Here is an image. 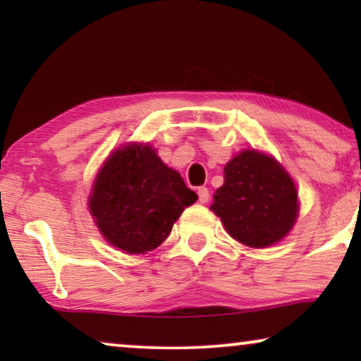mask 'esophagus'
I'll return each mask as SVG.
<instances>
[{"mask_svg": "<svg viewBox=\"0 0 361 361\" xmlns=\"http://www.w3.org/2000/svg\"><path fill=\"white\" fill-rule=\"evenodd\" d=\"M197 194H199V200L202 202V204H207L210 199V192L207 187H199V190H197Z\"/></svg>", "mask_w": 361, "mask_h": 361, "instance_id": "1", "label": "esophagus"}]
</instances>
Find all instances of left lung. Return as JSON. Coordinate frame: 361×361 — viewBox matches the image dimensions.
<instances>
[{
    "label": "left lung",
    "instance_id": "8db88e82",
    "mask_svg": "<svg viewBox=\"0 0 361 361\" xmlns=\"http://www.w3.org/2000/svg\"><path fill=\"white\" fill-rule=\"evenodd\" d=\"M210 207L235 240L253 248L279 241L298 216L294 182L273 157L243 151L225 166Z\"/></svg>",
    "mask_w": 361,
    "mask_h": 361
}]
</instances>
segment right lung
Listing matches in <instances>:
<instances>
[{
  "instance_id": "obj_1",
  "label": "right lung",
  "mask_w": 361,
  "mask_h": 361,
  "mask_svg": "<svg viewBox=\"0 0 361 361\" xmlns=\"http://www.w3.org/2000/svg\"><path fill=\"white\" fill-rule=\"evenodd\" d=\"M195 200V192L154 149L130 145L111 154L102 167L90 212L113 246L126 253H146L169 236L182 210Z\"/></svg>"
}]
</instances>
